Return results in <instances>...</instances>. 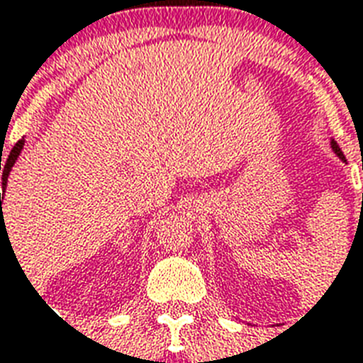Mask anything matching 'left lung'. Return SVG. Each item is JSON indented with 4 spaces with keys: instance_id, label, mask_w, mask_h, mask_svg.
I'll use <instances>...</instances> for the list:
<instances>
[{
    "instance_id": "left-lung-1",
    "label": "left lung",
    "mask_w": 363,
    "mask_h": 363,
    "mask_svg": "<svg viewBox=\"0 0 363 363\" xmlns=\"http://www.w3.org/2000/svg\"><path fill=\"white\" fill-rule=\"evenodd\" d=\"M332 148H333V152L337 154L339 158L343 160V162H347V160H345V154L341 152V148H339V145H337V143H335V141H332Z\"/></svg>"
}]
</instances>
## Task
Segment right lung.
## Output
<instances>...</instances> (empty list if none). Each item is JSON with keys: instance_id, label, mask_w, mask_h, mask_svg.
<instances>
[{"instance_id": "right-lung-1", "label": "right lung", "mask_w": 363, "mask_h": 363, "mask_svg": "<svg viewBox=\"0 0 363 363\" xmlns=\"http://www.w3.org/2000/svg\"><path fill=\"white\" fill-rule=\"evenodd\" d=\"M22 147H24V139H20V141L16 143V145H14L13 150H11V154H9L7 160H5L3 164H1V160H0V171H3V173H1L3 190L0 192V207H1L3 196H5V186H7V177H9V173H11V167H13L14 162H16V158H18V154H20V150H22ZM3 222H5V220H3V218H1V228H3Z\"/></svg>"}]
</instances>
